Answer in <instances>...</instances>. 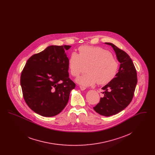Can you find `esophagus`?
Wrapping results in <instances>:
<instances>
[{
  "mask_svg": "<svg viewBox=\"0 0 155 155\" xmlns=\"http://www.w3.org/2000/svg\"><path fill=\"white\" fill-rule=\"evenodd\" d=\"M80 88L81 89V91H84V90L86 89L85 87H83V86H80Z\"/></svg>",
  "mask_w": 155,
  "mask_h": 155,
  "instance_id": "esophagus-1",
  "label": "esophagus"
}]
</instances>
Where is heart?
I'll use <instances>...</instances> for the list:
<instances>
[{
    "label": "heart",
    "instance_id": "obj_1",
    "mask_svg": "<svg viewBox=\"0 0 155 155\" xmlns=\"http://www.w3.org/2000/svg\"><path fill=\"white\" fill-rule=\"evenodd\" d=\"M79 54L72 52L68 58V64L73 77H77L84 68L87 73L78 77L77 83L85 87L92 86L97 82L99 85L107 84L112 81L118 73L119 64L109 51L101 47L82 46Z\"/></svg>",
    "mask_w": 155,
    "mask_h": 155
}]
</instances>
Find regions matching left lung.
<instances>
[{
	"label": "left lung",
	"mask_w": 155,
	"mask_h": 155,
	"mask_svg": "<svg viewBox=\"0 0 155 155\" xmlns=\"http://www.w3.org/2000/svg\"><path fill=\"white\" fill-rule=\"evenodd\" d=\"M105 44L112 46L120 65L116 77L102 88L103 97L94 109L99 114L109 117L124 110L131 102L137 84V73L126 52L111 43Z\"/></svg>",
	"instance_id": "left-lung-1"
}]
</instances>
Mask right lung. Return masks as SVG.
Segmentation results:
<instances>
[{"label":"right lung","mask_w":155,"mask_h":155,"mask_svg":"<svg viewBox=\"0 0 155 155\" xmlns=\"http://www.w3.org/2000/svg\"><path fill=\"white\" fill-rule=\"evenodd\" d=\"M71 46H50L32 55L22 70L20 84L24 99L32 110L44 117L59 114L75 87L69 78L66 51Z\"/></svg>","instance_id":"right-lung-1"}]
</instances>
